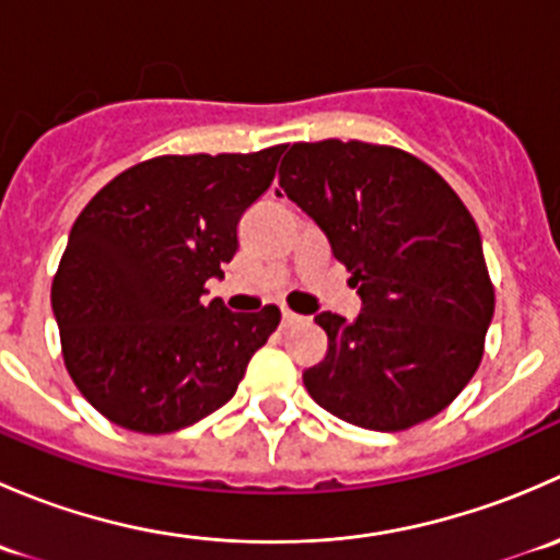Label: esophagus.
<instances>
[{
  "label": "esophagus",
  "mask_w": 560,
  "mask_h": 560,
  "mask_svg": "<svg viewBox=\"0 0 560 560\" xmlns=\"http://www.w3.org/2000/svg\"><path fill=\"white\" fill-rule=\"evenodd\" d=\"M306 319V316L290 312V308H284V314H281V322H284V327H292V325H301V322Z\"/></svg>",
  "instance_id": "1"
}]
</instances>
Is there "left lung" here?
Listing matches in <instances>:
<instances>
[{"label":"left lung","mask_w":560,"mask_h":560,"mask_svg":"<svg viewBox=\"0 0 560 560\" xmlns=\"http://www.w3.org/2000/svg\"><path fill=\"white\" fill-rule=\"evenodd\" d=\"M279 184L363 301L352 322L314 316L327 354L303 371L308 395L385 433L447 409L479 369L495 308L482 238L453 186L406 151L360 140L295 143Z\"/></svg>","instance_id":"1"}]
</instances>
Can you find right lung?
Listing matches in <instances>:
<instances>
[{
  "label": "right lung",
  "instance_id": "obj_1",
  "mask_svg": "<svg viewBox=\"0 0 560 560\" xmlns=\"http://www.w3.org/2000/svg\"><path fill=\"white\" fill-rule=\"evenodd\" d=\"M287 145L156 156L103 186L75 219L50 287L61 354L83 398L116 425L173 433L228 404L281 312L235 314L224 279L238 222Z\"/></svg>",
  "mask_w": 560,
  "mask_h": 560
}]
</instances>
